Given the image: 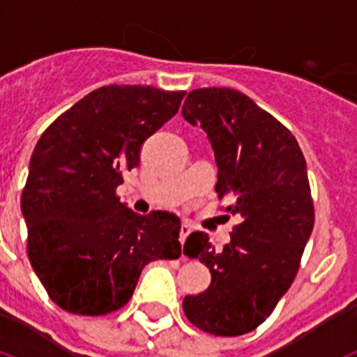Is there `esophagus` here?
<instances>
[{
	"mask_svg": "<svg viewBox=\"0 0 357 357\" xmlns=\"http://www.w3.org/2000/svg\"><path fill=\"white\" fill-rule=\"evenodd\" d=\"M189 234H191V227L185 225V223H182V227H181V243L182 245H184V241L188 239Z\"/></svg>",
	"mask_w": 357,
	"mask_h": 357,
	"instance_id": "esophagus-1",
	"label": "esophagus"
}]
</instances>
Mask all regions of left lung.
<instances>
[{
    "mask_svg": "<svg viewBox=\"0 0 357 357\" xmlns=\"http://www.w3.org/2000/svg\"><path fill=\"white\" fill-rule=\"evenodd\" d=\"M182 116L207 132L218 198L239 218L222 252L204 232L185 239L184 254L198 257L213 279L200 295H185L182 305L204 333L241 336L259 327L293 284L313 232L305 159L295 135L239 91H191Z\"/></svg>",
    "mask_w": 357,
    "mask_h": 357,
    "instance_id": "obj_1",
    "label": "left lung"
}]
</instances>
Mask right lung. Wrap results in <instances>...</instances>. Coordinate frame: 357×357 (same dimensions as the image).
I'll return each mask as SVG.
<instances>
[{
  "instance_id": "add662e5",
  "label": "right lung",
  "mask_w": 357,
  "mask_h": 357,
  "mask_svg": "<svg viewBox=\"0 0 357 357\" xmlns=\"http://www.w3.org/2000/svg\"><path fill=\"white\" fill-rule=\"evenodd\" d=\"M184 96L150 85H103L37 141L21 195L26 252L50 298L68 313L118 311L148 263L181 255L178 216L135 214L116 188Z\"/></svg>"
}]
</instances>
